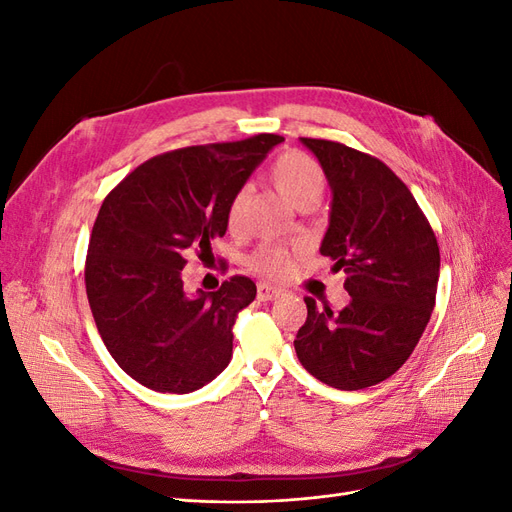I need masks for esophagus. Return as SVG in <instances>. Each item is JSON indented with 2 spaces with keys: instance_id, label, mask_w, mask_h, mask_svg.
Instances as JSON below:
<instances>
[{
  "instance_id": "obj_1",
  "label": "esophagus",
  "mask_w": 512,
  "mask_h": 512,
  "mask_svg": "<svg viewBox=\"0 0 512 512\" xmlns=\"http://www.w3.org/2000/svg\"><path fill=\"white\" fill-rule=\"evenodd\" d=\"M280 294H282V288L271 286V284H258V288H256V297L260 301H273L280 297Z\"/></svg>"
}]
</instances>
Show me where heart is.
I'll list each match as a JSON object with an SVG mask.
<instances>
[{
    "label": "heart",
    "mask_w": 512,
    "mask_h": 512,
    "mask_svg": "<svg viewBox=\"0 0 512 512\" xmlns=\"http://www.w3.org/2000/svg\"><path fill=\"white\" fill-rule=\"evenodd\" d=\"M269 179L273 188L280 192L290 205L297 209L316 205L327 188V175L324 168L303 151L290 149L277 156L269 166ZM245 205V190L232 194L226 207V226L228 230H237L241 213ZM252 271L267 277H284L290 273L292 254L280 245H262L247 260Z\"/></svg>",
    "instance_id": "1"
}]
</instances>
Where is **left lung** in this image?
Returning a JSON list of instances; mask_svg holds the SVG:
<instances>
[{
    "instance_id": "obj_1",
    "label": "left lung",
    "mask_w": 512,
    "mask_h": 512,
    "mask_svg": "<svg viewBox=\"0 0 512 512\" xmlns=\"http://www.w3.org/2000/svg\"><path fill=\"white\" fill-rule=\"evenodd\" d=\"M333 190L320 254L344 269L350 299L333 312L305 299L294 339L301 365L339 391L374 386L408 361L436 305L440 247L408 185L369 153L301 138Z\"/></svg>"
}]
</instances>
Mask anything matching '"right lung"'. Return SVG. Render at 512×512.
<instances>
[{"mask_svg": "<svg viewBox=\"0 0 512 512\" xmlns=\"http://www.w3.org/2000/svg\"><path fill=\"white\" fill-rule=\"evenodd\" d=\"M282 141L166 151L106 194L87 247V299L106 350L147 389L190 393L230 363L232 327L256 284L232 275L215 292L185 294L181 269L226 235L228 200Z\"/></svg>", "mask_w": 512, "mask_h": 512, "instance_id": "1", "label": "right lung"}]
</instances>
